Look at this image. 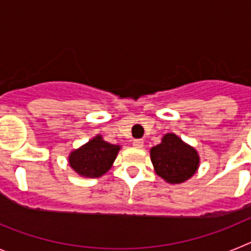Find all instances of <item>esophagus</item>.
<instances>
[{
  "instance_id": "esophagus-1",
  "label": "esophagus",
  "mask_w": 251,
  "mask_h": 251,
  "mask_svg": "<svg viewBox=\"0 0 251 251\" xmlns=\"http://www.w3.org/2000/svg\"><path fill=\"white\" fill-rule=\"evenodd\" d=\"M143 145H145L143 139H134V141H133V146H134L136 148H142L143 147Z\"/></svg>"
}]
</instances>
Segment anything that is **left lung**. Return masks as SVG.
Listing matches in <instances>:
<instances>
[{"instance_id":"left-lung-1","label":"left lung","mask_w":251,"mask_h":251,"mask_svg":"<svg viewBox=\"0 0 251 251\" xmlns=\"http://www.w3.org/2000/svg\"><path fill=\"white\" fill-rule=\"evenodd\" d=\"M156 174L168 183H182L196 174L200 157L191 146L174 133H167L159 145L151 148Z\"/></svg>"}]
</instances>
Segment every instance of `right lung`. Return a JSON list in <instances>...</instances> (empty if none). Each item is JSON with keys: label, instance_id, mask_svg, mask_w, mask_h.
<instances>
[{"label": "right lung", "instance_id": "obj_1", "mask_svg": "<svg viewBox=\"0 0 251 251\" xmlns=\"http://www.w3.org/2000/svg\"><path fill=\"white\" fill-rule=\"evenodd\" d=\"M121 147L108 143L100 134L69 154V165L83 177L97 178L110 170Z\"/></svg>", "mask_w": 251, "mask_h": 251}]
</instances>
